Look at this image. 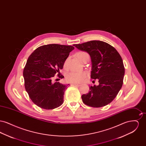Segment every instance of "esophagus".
I'll list each match as a JSON object with an SVG mask.
<instances>
[{
  "instance_id": "esophagus-1",
  "label": "esophagus",
  "mask_w": 146,
  "mask_h": 146,
  "mask_svg": "<svg viewBox=\"0 0 146 146\" xmlns=\"http://www.w3.org/2000/svg\"><path fill=\"white\" fill-rule=\"evenodd\" d=\"M73 85H74V86H78V87H79L80 86V84H73Z\"/></svg>"
}]
</instances>
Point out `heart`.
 Segmentation results:
<instances>
[{
	"mask_svg": "<svg viewBox=\"0 0 146 146\" xmlns=\"http://www.w3.org/2000/svg\"><path fill=\"white\" fill-rule=\"evenodd\" d=\"M88 56H89V55L86 52L84 51H80L76 54L78 58L81 61H83L85 58V57ZM67 60H66L64 63V67H66L67 66ZM86 76L87 73L85 71L72 72L66 75V79L67 80V81L72 83H80L83 82Z\"/></svg>",
	"mask_w": 146,
	"mask_h": 146,
	"instance_id": "1",
	"label": "heart"
}]
</instances>
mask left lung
<instances>
[{
	"mask_svg": "<svg viewBox=\"0 0 146 146\" xmlns=\"http://www.w3.org/2000/svg\"><path fill=\"white\" fill-rule=\"evenodd\" d=\"M77 49L87 52L92 63L91 78L98 80V85L91 86L90 90L82 96L84 103L92 107H101L115 98L121 89L125 68L117 50L109 44L92 40L74 44Z\"/></svg>",
	"mask_w": 146,
	"mask_h": 146,
	"instance_id": "obj_1",
	"label": "left lung"
}]
</instances>
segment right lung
Returning a JSON list of instances; mask_svg holds the SVG:
<instances>
[{
	"mask_svg": "<svg viewBox=\"0 0 146 146\" xmlns=\"http://www.w3.org/2000/svg\"><path fill=\"white\" fill-rule=\"evenodd\" d=\"M74 47L59 44L42 45L28 57L23 70L25 87L32 102L45 110H52L63 103L64 91L68 85L52 83Z\"/></svg>",
	"mask_w": 146,
	"mask_h": 146,
	"instance_id": "obj_1",
	"label": "right lung"
}]
</instances>
